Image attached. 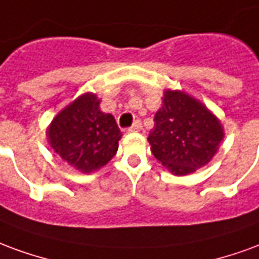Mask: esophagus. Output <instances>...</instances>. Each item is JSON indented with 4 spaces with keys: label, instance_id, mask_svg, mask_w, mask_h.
I'll list each match as a JSON object with an SVG mask.
<instances>
[{
    "label": "esophagus",
    "instance_id": "esophagus-1",
    "mask_svg": "<svg viewBox=\"0 0 259 259\" xmlns=\"http://www.w3.org/2000/svg\"><path fill=\"white\" fill-rule=\"evenodd\" d=\"M142 130V122L139 121V120H135V122L132 124L131 127L128 128V131L130 132H139Z\"/></svg>",
    "mask_w": 259,
    "mask_h": 259
}]
</instances>
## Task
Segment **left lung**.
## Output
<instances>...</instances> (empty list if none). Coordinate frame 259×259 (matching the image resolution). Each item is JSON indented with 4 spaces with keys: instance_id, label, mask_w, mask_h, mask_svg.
<instances>
[{
    "instance_id": "1",
    "label": "left lung",
    "mask_w": 259,
    "mask_h": 259,
    "mask_svg": "<svg viewBox=\"0 0 259 259\" xmlns=\"http://www.w3.org/2000/svg\"><path fill=\"white\" fill-rule=\"evenodd\" d=\"M224 139L220 120L182 91L167 90L148 141L153 156L175 175H188L211 161Z\"/></svg>"
}]
</instances>
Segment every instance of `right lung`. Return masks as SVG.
Listing matches in <instances>:
<instances>
[{"mask_svg": "<svg viewBox=\"0 0 259 259\" xmlns=\"http://www.w3.org/2000/svg\"><path fill=\"white\" fill-rule=\"evenodd\" d=\"M99 103L95 94L78 96L55 116L47 132L51 148L84 174L109 163L121 138L114 117L103 113Z\"/></svg>", "mask_w": 259, "mask_h": 259, "instance_id": "right-lung-1", "label": "right lung"}]
</instances>
